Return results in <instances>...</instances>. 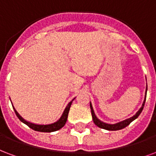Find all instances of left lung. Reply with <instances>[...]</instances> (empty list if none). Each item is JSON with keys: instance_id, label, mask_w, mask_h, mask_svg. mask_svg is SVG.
Wrapping results in <instances>:
<instances>
[{"instance_id": "left-lung-1", "label": "left lung", "mask_w": 156, "mask_h": 156, "mask_svg": "<svg viewBox=\"0 0 156 156\" xmlns=\"http://www.w3.org/2000/svg\"><path fill=\"white\" fill-rule=\"evenodd\" d=\"M146 92H147V87H146ZM146 96L145 97V99H144V101H143L142 106L140 108L139 111L137 112L133 116H131L130 118H127V119L123 120L122 122H117V123H114V124H108V123H106V122H101V120H99L97 116L95 115V112L93 111V106H92V103L90 102V108H91V112H92V116H93V122L95 123L96 126H98V127L102 128V129H105V130H107V131H118V130H121V129H123L125 128L126 126H127L131 122H133L134 120L136 119L137 117L139 116V115L141 113L143 108H144V106H145V102H146Z\"/></svg>"}]
</instances>
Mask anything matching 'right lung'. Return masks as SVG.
<instances>
[{"instance_id":"add662e5","label":"right lung","mask_w":156,"mask_h":156,"mask_svg":"<svg viewBox=\"0 0 156 156\" xmlns=\"http://www.w3.org/2000/svg\"><path fill=\"white\" fill-rule=\"evenodd\" d=\"M75 98L73 99L72 101L69 102V104L67 105V107H65V109L63 111L62 116H60V118L58 120L57 122H54V123H51V124H46V125H39V124H34V123H32V122H27L25 121L22 116H20L18 112H16V110L14 108L15 110V112L16 114L17 117L19 118L20 122H22L23 123H25V125H27L30 128L33 129L34 131H40V132H53V131H56L58 130H59L61 128L63 127V126L65 125V123L67 122V119H68V116H69V109H70V107H71V104H72L73 101L74 100Z\"/></svg>"}]
</instances>
